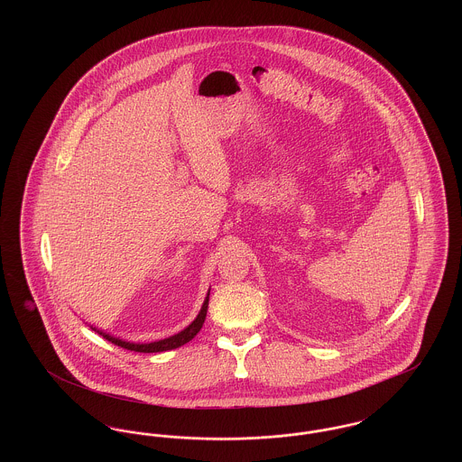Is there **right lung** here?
Masks as SVG:
<instances>
[{"instance_id":"right-lung-1","label":"right lung","mask_w":462,"mask_h":462,"mask_svg":"<svg viewBox=\"0 0 462 462\" xmlns=\"http://www.w3.org/2000/svg\"><path fill=\"white\" fill-rule=\"evenodd\" d=\"M208 303H209V291H208L206 300H204V303H202V307H200V311H199V315L194 319L192 324H189L185 329L180 330L175 336H170V337H164V339H159V341H152V343H130V341L114 337V336H110L107 332H102V330L95 329V328H91V329L95 330V332H98L100 336H104L110 343L117 345V346H121V348H125V350H132V352L157 353L166 352V350H175L178 346H183L185 343H189L190 339L196 337V334L200 330L204 320H206Z\"/></svg>"}]
</instances>
